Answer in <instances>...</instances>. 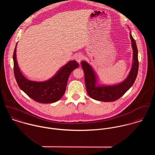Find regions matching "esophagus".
I'll use <instances>...</instances> for the list:
<instances>
[{
  "label": "esophagus",
  "mask_w": 155,
  "mask_h": 155,
  "mask_svg": "<svg viewBox=\"0 0 155 155\" xmlns=\"http://www.w3.org/2000/svg\"><path fill=\"white\" fill-rule=\"evenodd\" d=\"M83 58H84V57H83V55H82V54H78V55L75 57V60H76V61L78 62V63H80V62L83 60Z\"/></svg>",
  "instance_id": "34e87169"
}]
</instances>
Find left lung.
<instances>
[{
  "mask_svg": "<svg viewBox=\"0 0 155 155\" xmlns=\"http://www.w3.org/2000/svg\"><path fill=\"white\" fill-rule=\"evenodd\" d=\"M130 38L133 49V66L127 78L120 84L111 86L98 85L96 74L92 67L86 61L81 62L85 74L87 91L92 98L104 102L114 101L120 98L133 86L138 74V60L137 47L131 33Z\"/></svg>",
  "mask_w": 155,
  "mask_h": 155,
  "instance_id": "1",
  "label": "left lung"
}]
</instances>
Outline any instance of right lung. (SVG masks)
I'll list each match as a JSON object with an SVG mask.
<instances>
[{
  "label": "right lung",
  "instance_id": "right-lung-1",
  "mask_svg": "<svg viewBox=\"0 0 155 155\" xmlns=\"http://www.w3.org/2000/svg\"><path fill=\"white\" fill-rule=\"evenodd\" d=\"M16 46L14 55V73L17 84L29 97L41 103L58 101L64 95L70 74L79 67L76 61L68 62L51 78L44 81H35L26 78L19 69L16 60Z\"/></svg>",
  "mask_w": 155,
  "mask_h": 155
}]
</instances>
